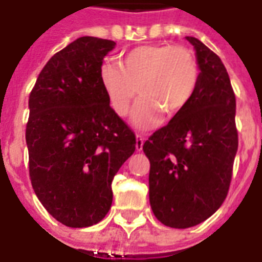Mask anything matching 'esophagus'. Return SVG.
<instances>
[{
	"label": "esophagus",
	"mask_w": 262,
	"mask_h": 262,
	"mask_svg": "<svg viewBox=\"0 0 262 262\" xmlns=\"http://www.w3.org/2000/svg\"><path fill=\"white\" fill-rule=\"evenodd\" d=\"M144 137L141 135H137L136 136V149L137 151H141L143 149V144H144Z\"/></svg>",
	"instance_id": "34e87169"
}]
</instances>
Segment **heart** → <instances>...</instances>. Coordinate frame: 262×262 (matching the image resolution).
I'll return each instance as SVG.
<instances>
[{
	"label": "heart",
	"instance_id": "b5f03b06",
	"mask_svg": "<svg viewBox=\"0 0 262 262\" xmlns=\"http://www.w3.org/2000/svg\"><path fill=\"white\" fill-rule=\"evenodd\" d=\"M201 70L189 48L170 43L140 45L119 59V66L107 63L100 70V82L114 113L125 117L137 92L133 122L149 127L161 114L177 117L196 93Z\"/></svg>",
	"mask_w": 262,
	"mask_h": 262
}]
</instances>
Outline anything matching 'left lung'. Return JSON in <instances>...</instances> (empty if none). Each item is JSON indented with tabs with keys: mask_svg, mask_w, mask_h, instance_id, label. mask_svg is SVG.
Returning <instances> with one entry per match:
<instances>
[{
	"mask_svg": "<svg viewBox=\"0 0 262 262\" xmlns=\"http://www.w3.org/2000/svg\"><path fill=\"white\" fill-rule=\"evenodd\" d=\"M201 78L189 104L143 145L149 159V203L171 228H189L209 219L227 198L237 130L236 99L225 66L193 37Z\"/></svg>",
	"mask_w": 262,
	"mask_h": 262,
	"instance_id": "left-lung-1",
	"label": "left lung"
}]
</instances>
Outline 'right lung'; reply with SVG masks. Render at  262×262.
I'll return each mask as SVG.
<instances>
[{"instance_id": "obj_1", "label": "right lung", "mask_w": 262, "mask_h": 262, "mask_svg": "<svg viewBox=\"0 0 262 262\" xmlns=\"http://www.w3.org/2000/svg\"><path fill=\"white\" fill-rule=\"evenodd\" d=\"M114 41L81 37L52 56L30 93L26 126L34 192L71 228L104 219L114 176L136 149L135 132L110 105L100 82Z\"/></svg>"}]
</instances>
